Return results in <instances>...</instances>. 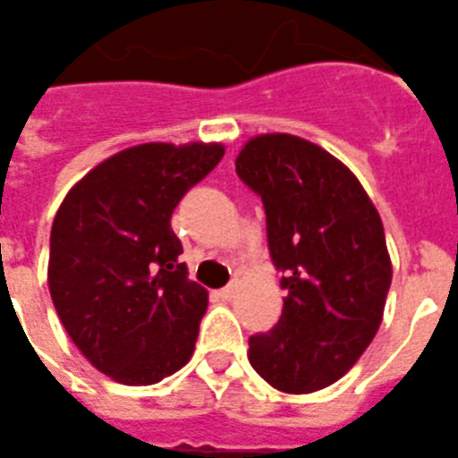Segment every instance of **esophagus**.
Masks as SVG:
<instances>
[{"instance_id": "obj_1", "label": "esophagus", "mask_w": 458, "mask_h": 458, "mask_svg": "<svg viewBox=\"0 0 458 458\" xmlns=\"http://www.w3.org/2000/svg\"><path fill=\"white\" fill-rule=\"evenodd\" d=\"M216 295L221 297V300H225V301H228V300H233V297H234V285H225V288H221V290H218Z\"/></svg>"}]
</instances>
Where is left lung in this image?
Wrapping results in <instances>:
<instances>
[{
	"mask_svg": "<svg viewBox=\"0 0 458 458\" xmlns=\"http://www.w3.org/2000/svg\"><path fill=\"white\" fill-rule=\"evenodd\" d=\"M234 170L265 207L269 256L285 290L278 323L249 339V361L281 392L327 387L383 320L392 284L383 221L355 174L297 135H258Z\"/></svg>",
	"mask_w": 458,
	"mask_h": 458,
	"instance_id": "8db88e82",
	"label": "left lung"
}]
</instances>
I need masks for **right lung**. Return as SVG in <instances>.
I'll return each mask as SVG.
<instances>
[{
  "label": "right lung",
  "instance_id": "right-lung-1",
  "mask_svg": "<svg viewBox=\"0 0 458 458\" xmlns=\"http://www.w3.org/2000/svg\"><path fill=\"white\" fill-rule=\"evenodd\" d=\"M224 158L221 145L147 142L106 158L64 198L47 285L82 355L124 385H152L193 355L207 290L189 281L170 218Z\"/></svg>",
  "mask_w": 458,
  "mask_h": 458
}]
</instances>
